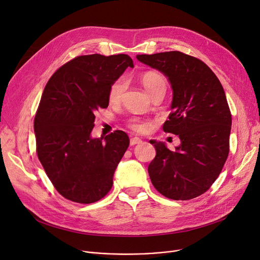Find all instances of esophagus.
Segmentation results:
<instances>
[{"label": "esophagus", "instance_id": "1", "mask_svg": "<svg viewBox=\"0 0 260 260\" xmlns=\"http://www.w3.org/2000/svg\"><path fill=\"white\" fill-rule=\"evenodd\" d=\"M141 142H142V140L140 138H138V137L131 138V140H129L131 145H135V144H138V143H141Z\"/></svg>", "mask_w": 260, "mask_h": 260}]
</instances>
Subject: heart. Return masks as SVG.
Returning a JSON list of instances; mask_svg holds the SVG:
<instances>
[{"instance_id":"b5f03b06","label":"heart","mask_w":260,"mask_h":260,"mask_svg":"<svg viewBox=\"0 0 260 260\" xmlns=\"http://www.w3.org/2000/svg\"><path fill=\"white\" fill-rule=\"evenodd\" d=\"M141 84L144 87V89L147 91V93L151 95L155 94L156 92L160 90H167V80L165 77L161 76L160 74L153 73V72H147L141 76ZM126 89V81L125 79L120 78L117 81H115L109 87L108 90V101L112 104H117L121 101L123 93H124ZM129 127L138 133H144L148 129L149 125L148 123L140 121L138 119H132L129 121Z\"/></svg>"}]
</instances>
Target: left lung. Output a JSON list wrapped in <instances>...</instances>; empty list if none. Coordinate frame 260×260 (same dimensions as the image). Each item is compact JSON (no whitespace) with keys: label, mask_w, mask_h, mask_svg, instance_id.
Masks as SVG:
<instances>
[{"label":"left lung","mask_w":260,"mask_h":260,"mask_svg":"<svg viewBox=\"0 0 260 260\" xmlns=\"http://www.w3.org/2000/svg\"><path fill=\"white\" fill-rule=\"evenodd\" d=\"M137 59L169 79L173 112L163 131L178 135L181 142L170 151L165 142L149 141L156 148L149 178L170 199L196 198L215 182L229 155L232 116L223 87L206 63L180 51L138 54Z\"/></svg>","instance_id":"obj_1"}]
</instances>
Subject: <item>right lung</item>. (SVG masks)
<instances>
[{
	"instance_id": "obj_1",
	"label": "right lung",
	"mask_w": 260,
	"mask_h": 260,
	"mask_svg": "<svg viewBox=\"0 0 260 260\" xmlns=\"http://www.w3.org/2000/svg\"><path fill=\"white\" fill-rule=\"evenodd\" d=\"M127 67V54L80 56L48 80L35 117L37 153L49 180L66 199L92 203L113 186L129 145L126 133L92 138L94 113L108 106V90Z\"/></svg>"
}]
</instances>
